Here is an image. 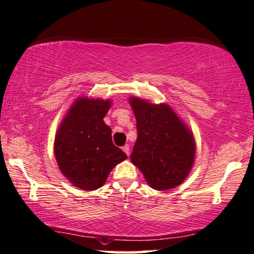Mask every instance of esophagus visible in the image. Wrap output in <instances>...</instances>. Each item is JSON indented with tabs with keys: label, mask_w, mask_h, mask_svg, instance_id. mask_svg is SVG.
Here are the masks:
<instances>
[{
	"label": "esophagus",
	"mask_w": 254,
	"mask_h": 254,
	"mask_svg": "<svg viewBox=\"0 0 254 254\" xmlns=\"http://www.w3.org/2000/svg\"><path fill=\"white\" fill-rule=\"evenodd\" d=\"M122 149H123V152L126 153L127 155L130 154V146H128V145H124L123 147H122Z\"/></svg>",
	"instance_id": "1"
}]
</instances>
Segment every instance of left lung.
<instances>
[{"instance_id": "obj_1", "label": "left lung", "mask_w": 254, "mask_h": 254, "mask_svg": "<svg viewBox=\"0 0 254 254\" xmlns=\"http://www.w3.org/2000/svg\"><path fill=\"white\" fill-rule=\"evenodd\" d=\"M138 138L131 161L155 190H168L187 178L193 163V135L167 105L131 98Z\"/></svg>"}]
</instances>
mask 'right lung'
Masks as SVG:
<instances>
[{"mask_svg":"<svg viewBox=\"0 0 254 254\" xmlns=\"http://www.w3.org/2000/svg\"><path fill=\"white\" fill-rule=\"evenodd\" d=\"M109 107L108 100L78 99L57 131L54 148L60 169L83 190L102 187L113 168L127 159L103 122Z\"/></svg>","mask_w":254,"mask_h":254,"instance_id":"right-lung-1","label":"right lung"}]
</instances>
